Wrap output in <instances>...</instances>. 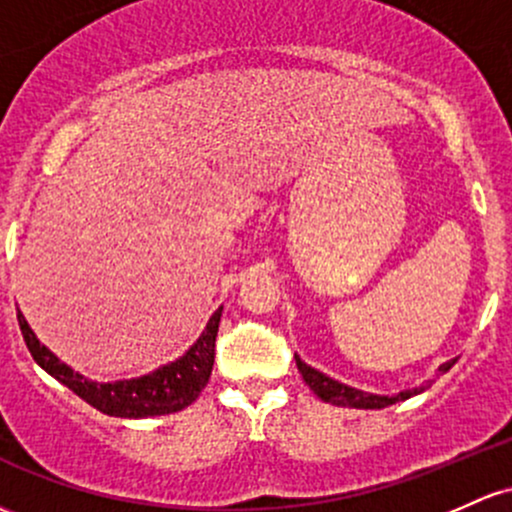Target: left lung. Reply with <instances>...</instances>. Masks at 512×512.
<instances>
[{
    "label": "left lung",
    "mask_w": 512,
    "mask_h": 512,
    "mask_svg": "<svg viewBox=\"0 0 512 512\" xmlns=\"http://www.w3.org/2000/svg\"><path fill=\"white\" fill-rule=\"evenodd\" d=\"M452 364H454V359H452V362L442 364L440 372L447 374L449 369H452ZM296 367H299L303 381H306V384L311 386V391L316 393L320 401L333 403V406L386 408V406H393V403H398V401H406V398H411V396H415V393L423 391V386H420V389L401 391V393H396V396H376V393L352 389V386H345V384H340V381L330 379V376H325L323 372H318V369L308 367V364L301 362L299 357H296Z\"/></svg>",
    "instance_id": "left-lung-1"
}]
</instances>
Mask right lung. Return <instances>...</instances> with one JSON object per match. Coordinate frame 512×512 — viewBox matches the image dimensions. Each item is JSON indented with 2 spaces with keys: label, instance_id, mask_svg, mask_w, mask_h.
I'll list each match as a JSON object with an SVG mask.
<instances>
[{
  "label": "right lung",
  "instance_id": "obj_1",
  "mask_svg": "<svg viewBox=\"0 0 512 512\" xmlns=\"http://www.w3.org/2000/svg\"><path fill=\"white\" fill-rule=\"evenodd\" d=\"M221 311L223 308H218L213 313L209 323H206V330L201 333V338L177 362L165 364V367L155 369L153 374L138 376V379L114 381V384H97V381H89L82 374L72 372L46 345H41L36 333L28 328L21 311L16 318H19L21 335H24L26 347L33 359L48 374H53L60 384H65L67 389L84 398L89 406H94L97 411L106 415H116V418H150V415L182 411L189 403H194L199 398V393L204 391V386L209 384L213 355H216V335L218 323H221Z\"/></svg>",
  "mask_w": 512,
  "mask_h": 512
}]
</instances>
